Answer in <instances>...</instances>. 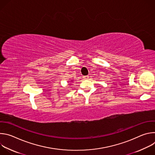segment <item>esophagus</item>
I'll return each instance as SVG.
<instances>
[{
    "label": "esophagus",
    "instance_id": "1",
    "mask_svg": "<svg viewBox=\"0 0 155 155\" xmlns=\"http://www.w3.org/2000/svg\"><path fill=\"white\" fill-rule=\"evenodd\" d=\"M83 78L84 79V80H86L88 78H89V76L88 75H85V76H83Z\"/></svg>",
    "mask_w": 155,
    "mask_h": 155
}]
</instances>
